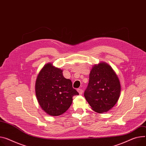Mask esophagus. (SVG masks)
<instances>
[{"instance_id": "1", "label": "esophagus", "mask_w": 146, "mask_h": 146, "mask_svg": "<svg viewBox=\"0 0 146 146\" xmlns=\"http://www.w3.org/2000/svg\"><path fill=\"white\" fill-rule=\"evenodd\" d=\"M78 92H79L80 95H82V92H83V90L82 89H78Z\"/></svg>"}]
</instances>
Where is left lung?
<instances>
[{
  "label": "left lung",
  "mask_w": 146,
  "mask_h": 146,
  "mask_svg": "<svg viewBox=\"0 0 146 146\" xmlns=\"http://www.w3.org/2000/svg\"><path fill=\"white\" fill-rule=\"evenodd\" d=\"M120 89V82L115 72L108 64L102 62L92 68L84 96L92 110L103 113L116 104Z\"/></svg>",
  "instance_id": "8db88e82"
}]
</instances>
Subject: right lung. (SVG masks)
I'll list each match as a JSON object with an SVG mask.
<instances>
[{
  "label": "right lung",
  "instance_id": "obj_1",
  "mask_svg": "<svg viewBox=\"0 0 146 146\" xmlns=\"http://www.w3.org/2000/svg\"><path fill=\"white\" fill-rule=\"evenodd\" d=\"M36 94L42 110L51 116H57L68 109L72 97L79 93L73 88L71 81L64 77L61 70L47 64L37 76Z\"/></svg>",
  "mask_w": 146,
  "mask_h": 146
}]
</instances>
